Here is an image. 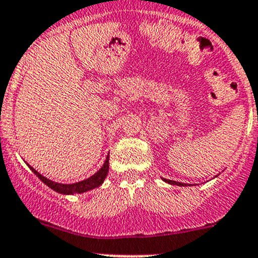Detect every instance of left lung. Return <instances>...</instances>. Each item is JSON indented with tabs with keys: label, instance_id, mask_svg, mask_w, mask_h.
Masks as SVG:
<instances>
[{
	"label": "left lung",
	"instance_id": "left-lung-1",
	"mask_svg": "<svg viewBox=\"0 0 258 258\" xmlns=\"http://www.w3.org/2000/svg\"><path fill=\"white\" fill-rule=\"evenodd\" d=\"M218 176V175H217ZM215 176V177H217ZM162 181H165L166 183H170V184H176V186H188L186 183H182V182H177V181H172V179H167V178H162Z\"/></svg>",
	"mask_w": 258,
	"mask_h": 258
}]
</instances>
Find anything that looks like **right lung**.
Returning a JSON list of instances; mask_svg holds the SVG:
<instances>
[{"mask_svg":"<svg viewBox=\"0 0 258 258\" xmlns=\"http://www.w3.org/2000/svg\"><path fill=\"white\" fill-rule=\"evenodd\" d=\"M110 155V153H108ZM107 155L105 162H103L102 167L97 171L96 173H93L92 176H90L88 178L82 179V181L75 182V183H59V182H54L52 179L45 177L43 175H41L40 172L35 170L32 166H30L27 163V166L30 167V170L37 176L46 186H48L49 188L53 189V191L58 192L61 195H76V194H83V192L91 191V189L96 188V187L101 186L105 181L106 177H107L108 173V160H110V156Z\"/></svg>","mask_w":258,"mask_h":258,"instance_id":"1","label":"right lung"}]
</instances>
